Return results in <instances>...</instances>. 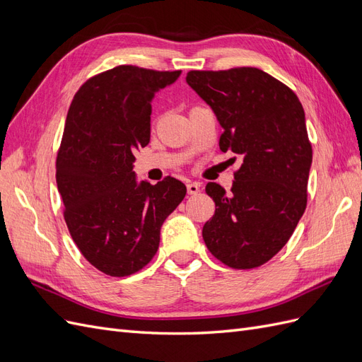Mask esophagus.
<instances>
[{"label": "esophagus", "mask_w": 362, "mask_h": 362, "mask_svg": "<svg viewBox=\"0 0 362 362\" xmlns=\"http://www.w3.org/2000/svg\"><path fill=\"white\" fill-rule=\"evenodd\" d=\"M201 192V184L198 182H189L187 184V193L189 194H198Z\"/></svg>", "instance_id": "34e87169"}]
</instances>
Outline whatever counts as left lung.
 <instances>
[{
    "instance_id": "8db88e82",
    "label": "left lung",
    "mask_w": 362,
    "mask_h": 362,
    "mask_svg": "<svg viewBox=\"0 0 362 362\" xmlns=\"http://www.w3.org/2000/svg\"><path fill=\"white\" fill-rule=\"evenodd\" d=\"M185 80L222 125L221 151L243 158L231 192L206 184L217 208L204 242L228 267H259L286 246L306 208L313 148L303 107L257 68L190 71Z\"/></svg>"
}]
</instances>
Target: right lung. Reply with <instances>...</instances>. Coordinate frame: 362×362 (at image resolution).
<instances>
[{
	"instance_id": "obj_1",
	"label": "right lung",
	"mask_w": 362,
	"mask_h": 362,
	"mask_svg": "<svg viewBox=\"0 0 362 362\" xmlns=\"http://www.w3.org/2000/svg\"><path fill=\"white\" fill-rule=\"evenodd\" d=\"M181 71L120 64L87 80L71 103L56 161L57 189L69 234L105 275L144 269L160 229L185 196L172 177L136 181L134 152L149 144L152 98Z\"/></svg>"
}]
</instances>
